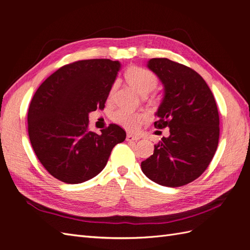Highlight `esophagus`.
I'll list each match as a JSON object with an SVG mask.
<instances>
[{
	"mask_svg": "<svg viewBox=\"0 0 250 250\" xmlns=\"http://www.w3.org/2000/svg\"><path fill=\"white\" fill-rule=\"evenodd\" d=\"M139 140H140L139 137H135V135H132L130 133H128L127 137H126L127 142H138Z\"/></svg>",
	"mask_w": 250,
	"mask_h": 250,
	"instance_id": "esophagus-1",
	"label": "esophagus"
}]
</instances>
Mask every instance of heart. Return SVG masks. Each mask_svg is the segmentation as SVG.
<instances>
[{"label":"heart","mask_w":250,"mask_h":250,"mask_svg":"<svg viewBox=\"0 0 250 250\" xmlns=\"http://www.w3.org/2000/svg\"><path fill=\"white\" fill-rule=\"evenodd\" d=\"M125 79L142 96H146L151 90H153L158 82L157 77L152 72L139 66L128 69L125 72ZM115 88L116 84H113L109 90V98L115 92ZM147 119L148 116L144 112H130L123 109H119L112 115V120L117 124L130 131L138 130L140 125L147 121Z\"/></svg>","instance_id":"heart-1"}]
</instances>
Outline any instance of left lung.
Masks as SVG:
<instances>
[{
	"label": "left lung",
	"instance_id": "left-lung-1",
	"mask_svg": "<svg viewBox=\"0 0 250 250\" xmlns=\"http://www.w3.org/2000/svg\"><path fill=\"white\" fill-rule=\"evenodd\" d=\"M147 66L165 88L154 126L169 127L170 135L154 145L153 154L141 164L142 171L161 186H185L207 170L217 150L220 128L215 98L191 67L168 58H152Z\"/></svg>",
	"mask_w": 250,
	"mask_h": 250
}]
</instances>
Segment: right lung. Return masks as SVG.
Instances as JSON below:
<instances>
[{
	"label": "right lung",
	"mask_w": 250,
	"mask_h": 250,
	"mask_svg": "<svg viewBox=\"0 0 250 250\" xmlns=\"http://www.w3.org/2000/svg\"><path fill=\"white\" fill-rule=\"evenodd\" d=\"M121 67L110 59L79 60L65 64L44 80L28 110L32 148L52 176L81 184L98 175L112 148L126 132L110 124L97 134L88 130V113L103 109Z\"/></svg>",
	"instance_id": "add662e5"
}]
</instances>
